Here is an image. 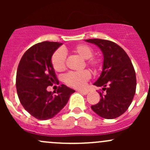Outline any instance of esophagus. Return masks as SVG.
<instances>
[{"label": "esophagus", "instance_id": "obj_1", "mask_svg": "<svg viewBox=\"0 0 150 150\" xmlns=\"http://www.w3.org/2000/svg\"><path fill=\"white\" fill-rule=\"evenodd\" d=\"M78 91L80 93H81V94H84V95H86L88 93L87 91Z\"/></svg>", "mask_w": 150, "mask_h": 150}]
</instances>
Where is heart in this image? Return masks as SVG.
<instances>
[{
  "instance_id": "1",
  "label": "heart",
  "mask_w": 150,
  "mask_h": 150,
  "mask_svg": "<svg viewBox=\"0 0 150 150\" xmlns=\"http://www.w3.org/2000/svg\"><path fill=\"white\" fill-rule=\"evenodd\" d=\"M72 51L83 59L86 60V64L95 72L99 70L102 66V60L97 57H92L93 51L90 46L86 44H79L72 48ZM66 54L62 50H58L52 56L51 63L57 72H61L65 68ZM89 71L84 70L80 72H69L64 77V82L70 86L78 89H83L86 82L90 79Z\"/></svg>"
}]
</instances>
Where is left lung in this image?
Wrapping results in <instances>:
<instances>
[{"mask_svg":"<svg viewBox=\"0 0 150 150\" xmlns=\"http://www.w3.org/2000/svg\"><path fill=\"white\" fill-rule=\"evenodd\" d=\"M100 48L103 65L100 77L93 83L103 87L100 101L91 109L100 117L114 119L123 114L135 95L137 79L134 68L125 51L114 42L102 39L85 40Z\"/></svg>","mask_w":150,"mask_h":150,"instance_id":"8db88e82","label":"left lung"}]
</instances>
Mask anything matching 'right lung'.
<instances>
[{"label": "right lung", "instance_id": "add662e5", "mask_svg": "<svg viewBox=\"0 0 150 150\" xmlns=\"http://www.w3.org/2000/svg\"><path fill=\"white\" fill-rule=\"evenodd\" d=\"M62 43L44 41L34 45L24 54L16 72V87L21 104L38 120L52 118L67 103L75 90L62 84L53 95L47 87L58 83L51 57Z\"/></svg>", "mask_w": 150, "mask_h": 150}]
</instances>
